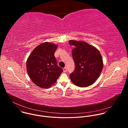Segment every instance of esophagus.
Wrapping results in <instances>:
<instances>
[{
  "label": "esophagus",
  "instance_id": "esophagus-1",
  "mask_svg": "<svg viewBox=\"0 0 128 128\" xmlns=\"http://www.w3.org/2000/svg\"><path fill=\"white\" fill-rule=\"evenodd\" d=\"M63 71H64V72H67V68H66V67H64V68H63Z\"/></svg>",
  "mask_w": 128,
  "mask_h": 128
}]
</instances>
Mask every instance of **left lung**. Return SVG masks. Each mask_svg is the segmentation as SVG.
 <instances>
[{"label": "left lung", "mask_w": 128, "mask_h": 128, "mask_svg": "<svg viewBox=\"0 0 128 128\" xmlns=\"http://www.w3.org/2000/svg\"><path fill=\"white\" fill-rule=\"evenodd\" d=\"M69 44L74 46L72 55L75 69L70 74L71 82L80 87L90 86L98 78L103 69V60L99 51L82 41L71 40Z\"/></svg>", "instance_id": "obj_1"}]
</instances>
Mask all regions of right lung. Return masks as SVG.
Instances as JSON below:
<instances>
[{
  "label": "right lung",
  "instance_id": "obj_1",
  "mask_svg": "<svg viewBox=\"0 0 128 128\" xmlns=\"http://www.w3.org/2000/svg\"><path fill=\"white\" fill-rule=\"evenodd\" d=\"M57 46L46 42L36 46L27 59V71L36 85L48 88L56 82L63 70L54 56Z\"/></svg>",
  "mask_w": 128,
  "mask_h": 128
}]
</instances>
